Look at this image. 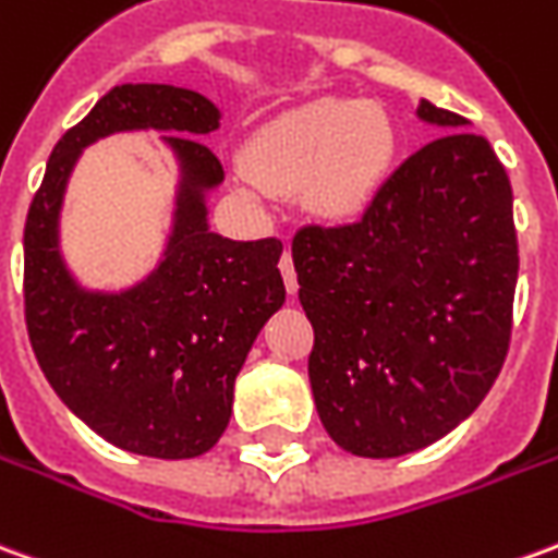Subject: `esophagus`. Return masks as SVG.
Returning <instances> with one entry per match:
<instances>
[{
  "label": "esophagus",
  "mask_w": 558,
  "mask_h": 558,
  "mask_svg": "<svg viewBox=\"0 0 558 558\" xmlns=\"http://www.w3.org/2000/svg\"><path fill=\"white\" fill-rule=\"evenodd\" d=\"M280 275H283L287 292H290V295H295V290H299V280H295V268H292L290 251H283V256H280Z\"/></svg>",
  "instance_id": "34e87169"
}]
</instances>
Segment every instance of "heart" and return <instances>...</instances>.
<instances>
[{"label":"heart","mask_w":558,"mask_h":558,"mask_svg":"<svg viewBox=\"0 0 558 558\" xmlns=\"http://www.w3.org/2000/svg\"><path fill=\"white\" fill-rule=\"evenodd\" d=\"M392 130L372 105L311 102L278 117L247 147L244 193H299L326 220H344L368 205L392 162Z\"/></svg>","instance_id":"1"}]
</instances>
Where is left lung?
I'll return each mask as SVG.
<instances>
[{
	"mask_svg": "<svg viewBox=\"0 0 558 558\" xmlns=\"http://www.w3.org/2000/svg\"><path fill=\"white\" fill-rule=\"evenodd\" d=\"M416 117L444 135L389 174L362 220L292 239L314 404L329 438L365 459L453 432L508 356L520 268L508 171L465 117L426 99Z\"/></svg>",
	"mask_w": 558,
	"mask_h": 558,
	"instance_id": "1",
	"label": "left lung"
}]
</instances>
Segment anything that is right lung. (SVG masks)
Here are the masks:
<instances>
[{"instance_id":"right-lung-1","label":"right lung","mask_w":558,"mask_h":558,"mask_svg":"<svg viewBox=\"0 0 558 558\" xmlns=\"http://www.w3.org/2000/svg\"><path fill=\"white\" fill-rule=\"evenodd\" d=\"M220 111L196 89L120 84L62 135L23 229V305L35 360L62 404L120 450L193 459L229 426L241 365L283 305L278 239L232 241L208 229L205 196L223 166L198 142ZM132 129L169 131L182 166L160 266L120 293L84 291L59 253V208L84 146Z\"/></svg>"}]
</instances>
